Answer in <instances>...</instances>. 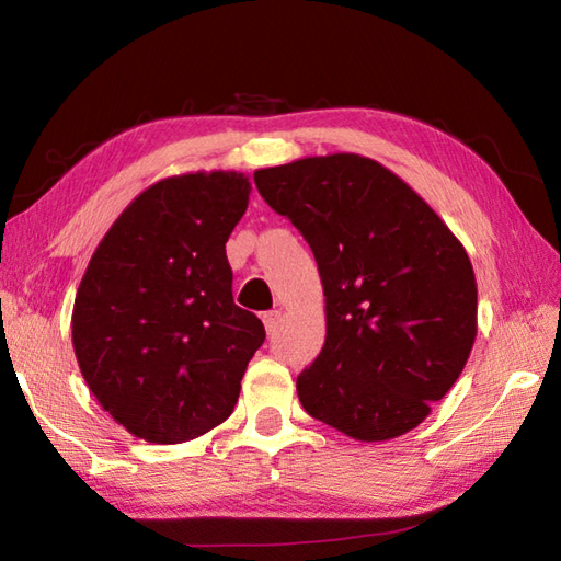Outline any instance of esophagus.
<instances>
[{
  "label": "esophagus",
  "mask_w": 561,
  "mask_h": 561,
  "mask_svg": "<svg viewBox=\"0 0 561 561\" xmlns=\"http://www.w3.org/2000/svg\"><path fill=\"white\" fill-rule=\"evenodd\" d=\"M262 321H264V328H266V333L271 335L273 331H276L278 328V321H280V311H264V317H262Z\"/></svg>",
  "instance_id": "obj_1"
}]
</instances>
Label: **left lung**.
<instances>
[{
  "instance_id": "obj_1",
  "label": "left lung",
  "mask_w": 561,
  "mask_h": 561,
  "mask_svg": "<svg viewBox=\"0 0 561 561\" xmlns=\"http://www.w3.org/2000/svg\"><path fill=\"white\" fill-rule=\"evenodd\" d=\"M305 236L325 295V343L297 378L305 412L359 443L416 428L467 366L478 331L471 259L400 175L362 154L254 171Z\"/></svg>"
}]
</instances>
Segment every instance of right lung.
<instances>
[{
  "instance_id": "obj_1",
  "label": "right lung",
  "mask_w": 561,
  "mask_h": 561,
  "mask_svg": "<svg viewBox=\"0 0 561 561\" xmlns=\"http://www.w3.org/2000/svg\"><path fill=\"white\" fill-rule=\"evenodd\" d=\"M250 178L195 171L135 197L78 285L71 333L90 392L135 438L195 440L224 423L264 343V323L233 302L226 242Z\"/></svg>"
}]
</instances>
